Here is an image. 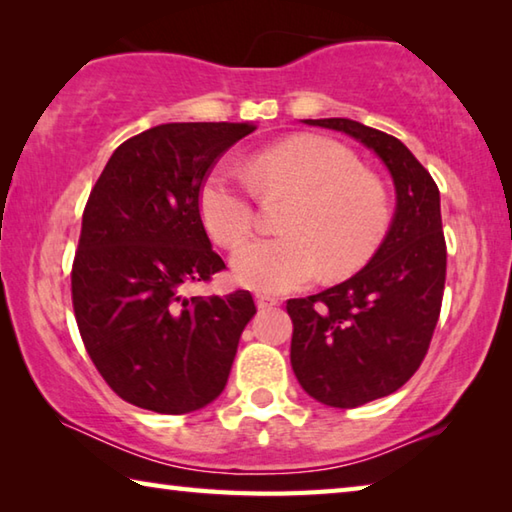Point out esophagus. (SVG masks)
<instances>
[{
    "label": "esophagus",
    "instance_id": "obj_1",
    "mask_svg": "<svg viewBox=\"0 0 512 512\" xmlns=\"http://www.w3.org/2000/svg\"><path fill=\"white\" fill-rule=\"evenodd\" d=\"M255 300H257V307H259V309H271V307L277 305V298L266 296V293H259V296H257Z\"/></svg>",
    "mask_w": 512,
    "mask_h": 512
}]
</instances>
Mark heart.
I'll use <instances>...</instances> for the list:
<instances>
[{"label": "heart", "mask_w": 512, "mask_h": 512, "mask_svg": "<svg viewBox=\"0 0 512 512\" xmlns=\"http://www.w3.org/2000/svg\"><path fill=\"white\" fill-rule=\"evenodd\" d=\"M248 176L259 192H291L282 214L284 235L237 250L232 268L250 289L282 293L323 271H357L377 253L391 225L384 185L350 149L318 135H298L253 155ZM198 212L210 237L237 248L255 223V192L228 162H219L198 189Z\"/></svg>", "instance_id": "obj_1"}]
</instances>
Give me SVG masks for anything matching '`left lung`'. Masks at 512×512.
Returning a JSON list of instances; mask_svg holds the SVG:
<instances>
[{"instance_id": "left-lung-1", "label": "left lung", "mask_w": 512, "mask_h": 512, "mask_svg": "<svg viewBox=\"0 0 512 512\" xmlns=\"http://www.w3.org/2000/svg\"><path fill=\"white\" fill-rule=\"evenodd\" d=\"M305 124L341 131L375 151L397 194L388 235L357 275L287 302L300 386L334 409H354L402 388L429 350L447 273L440 192L397 137L341 117Z\"/></svg>"}]
</instances>
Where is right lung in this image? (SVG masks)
Returning <instances> with one entry per match:
<instances>
[{
	"label": "right lung",
	"instance_id": "right-lung-1",
	"mask_svg": "<svg viewBox=\"0 0 512 512\" xmlns=\"http://www.w3.org/2000/svg\"><path fill=\"white\" fill-rule=\"evenodd\" d=\"M253 124H160L110 155L83 212L72 266L81 339L121 400L180 415L221 395L239 336L255 316L250 291L185 296L225 268L198 212L216 160Z\"/></svg>",
	"mask_w": 512,
	"mask_h": 512
}]
</instances>
